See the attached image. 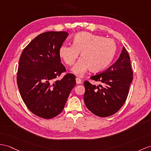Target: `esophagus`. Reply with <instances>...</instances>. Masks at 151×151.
<instances>
[{
    "instance_id": "esophagus-1",
    "label": "esophagus",
    "mask_w": 151,
    "mask_h": 151,
    "mask_svg": "<svg viewBox=\"0 0 151 151\" xmlns=\"http://www.w3.org/2000/svg\"><path fill=\"white\" fill-rule=\"evenodd\" d=\"M76 83L77 84H81V79L79 78H76Z\"/></svg>"
}]
</instances>
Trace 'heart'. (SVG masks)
Wrapping results in <instances>:
<instances>
[{
  "label": "heart",
  "mask_w": 151,
  "mask_h": 151,
  "mask_svg": "<svg viewBox=\"0 0 151 151\" xmlns=\"http://www.w3.org/2000/svg\"><path fill=\"white\" fill-rule=\"evenodd\" d=\"M72 42V45H61L59 54L66 65L71 66L81 52V58L72 69L78 76H83L90 69L92 72L103 70L111 63L116 50L113 40L88 32L77 33Z\"/></svg>",
  "instance_id": "1"
}]
</instances>
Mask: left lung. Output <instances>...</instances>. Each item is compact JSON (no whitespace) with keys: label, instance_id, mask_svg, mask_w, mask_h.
<instances>
[{"label":"left lung","instance_id":"8db88e82","mask_svg":"<svg viewBox=\"0 0 151 151\" xmlns=\"http://www.w3.org/2000/svg\"><path fill=\"white\" fill-rule=\"evenodd\" d=\"M133 75L129 55L124 47L115 63L101 73L90 77L102 85L95 86L88 81L84 82V101L86 108L101 117L116 113L126 101Z\"/></svg>","mask_w":151,"mask_h":151}]
</instances>
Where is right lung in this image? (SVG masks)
I'll list each match as a JSON object with an SVG mask.
<instances>
[{
  "label": "right lung",
  "instance_id": "1",
  "mask_svg": "<svg viewBox=\"0 0 151 151\" xmlns=\"http://www.w3.org/2000/svg\"><path fill=\"white\" fill-rule=\"evenodd\" d=\"M68 36L65 31L42 33L25 47L20 58L17 80L22 99L33 114L43 119H52L63 111L76 86L72 73L56 80L66 72L59 50Z\"/></svg>",
  "mask_w": 151,
  "mask_h": 151
}]
</instances>
